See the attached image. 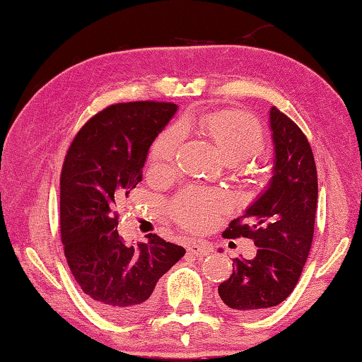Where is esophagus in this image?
Segmentation results:
<instances>
[{"label":"esophagus","mask_w":362,"mask_h":362,"mask_svg":"<svg viewBox=\"0 0 362 362\" xmlns=\"http://www.w3.org/2000/svg\"><path fill=\"white\" fill-rule=\"evenodd\" d=\"M187 252L192 254V255H197V257H207V255L210 254V249L205 246V244L192 243V244H189Z\"/></svg>","instance_id":"34e87169"}]
</instances>
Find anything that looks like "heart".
Wrapping results in <instances>:
<instances>
[{
  "label": "heart",
  "mask_w": 362,
  "mask_h": 362,
  "mask_svg": "<svg viewBox=\"0 0 362 362\" xmlns=\"http://www.w3.org/2000/svg\"><path fill=\"white\" fill-rule=\"evenodd\" d=\"M197 126L212 139L228 163H239L259 152L264 146V129L251 113L241 110H220L204 113L196 119ZM181 144V131L170 126L155 137L148 150V163L163 170L175 162ZM247 175V166L241 170ZM228 210V199L215 189L191 186L182 189L170 202V212L177 225L191 231H202L212 226Z\"/></svg>",
  "instance_id": "obj_1"
}]
</instances>
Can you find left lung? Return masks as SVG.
<instances>
[{"mask_svg": "<svg viewBox=\"0 0 362 362\" xmlns=\"http://www.w3.org/2000/svg\"><path fill=\"white\" fill-rule=\"evenodd\" d=\"M275 166L270 186L246 214L233 220L223 238H249L252 259H233V274L220 283L228 309L257 314L290 296L301 276L314 238L317 170L308 137L285 113L270 110Z\"/></svg>", "mask_w": 362, "mask_h": 362, "instance_id": "obj_1", "label": "left lung"}]
</instances>
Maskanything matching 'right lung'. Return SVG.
Segmentation results:
<instances>
[{
    "instance_id": "1",
    "label": "right lung",
    "mask_w": 362,
    "mask_h": 362,
    "mask_svg": "<svg viewBox=\"0 0 362 362\" xmlns=\"http://www.w3.org/2000/svg\"><path fill=\"white\" fill-rule=\"evenodd\" d=\"M177 105L116 103L98 111L72 139L59 176V228L71 274L93 308L111 319L146 314L155 285L185 247L157 235L126 246L116 204L142 181L148 148Z\"/></svg>"
}]
</instances>
